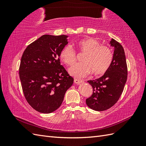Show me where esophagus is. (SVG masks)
<instances>
[{
	"mask_svg": "<svg viewBox=\"0 0 146 146\" xmlns=\"http://www.w3.org/2000/svg\"><path fill=\"white\" fill-rule=\"evenodd\" d=\"M82 82H83V81L81 80H78V79H77V78L74 79V83L76 84H80Z\"/></svg>",
	"mask_w": 146,
	"mask_h": 146,
	"instance_id": "1",
	"label": "esophagus"
}]
</instances>
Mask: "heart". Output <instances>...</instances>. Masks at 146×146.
Returning <instances> with one entry per match:
<instances>
[{
	"label": "heart",
	"instance_id": "obj_1",
	"mask_svg": "<svg viewBox=\"0 0 146 146\" xmlns=\"http://www.w3.org/2000/svg\"><path fill=\"white\" fill-rule=\"evenodd\" d=\"M77 46L82 52H85L82 63L72 66L69 69L71 76L81 78L85 77L91 72L95 76L105 73L109 69L113 61V53L107 46L92 38H86L79 41ZM76 52L71 45L68 44L61 49L60 57L68 66L72 65L76 60Z\"/></svg>",
	"mask_w": 146,
	"mask_h": 146
}]
</instances>
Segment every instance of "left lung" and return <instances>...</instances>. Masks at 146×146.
Listing matches in <instances>:
<instances>
[{
  "mask_svg": "<svg viewBox=\"0 0 146 146\" xmlns=\"http://www.w3.org/2000/svg\"><path fill=\"white\" fill-rule=\"evenodd\" d=\"M110 44L114 47V54L109 69L103 76L88 81L93 92L86 103L95 111H104L113 107L121 96L127 82V67L123 48L113 38Z\"/></svg>",
  "mask_w": 146,
  "mask_h": 146,
  "instance_id": "obj_1",
  "label": "left lung"
}]
</instances>
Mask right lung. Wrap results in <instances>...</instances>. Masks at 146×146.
I'll list each match as a JSON object with an SVG mask.
<instances>
[{"mask_svg":"<svg viewBox=\"0 0 146 146\" xmlns=\"http://www.w3.org/2000/svg\"><path fill=\"white\" fill-rule=\"evenodd\" d=\"M68 37L42 35L29 44L22 56L19 78L24 94L39 113H50L58 109L74 83L59 58L61 49L68 44Z\"/></svg>","mask_w":146,"mask_h":146,"instance_id":"obj_1","label":"right lung"}]
</instances>
